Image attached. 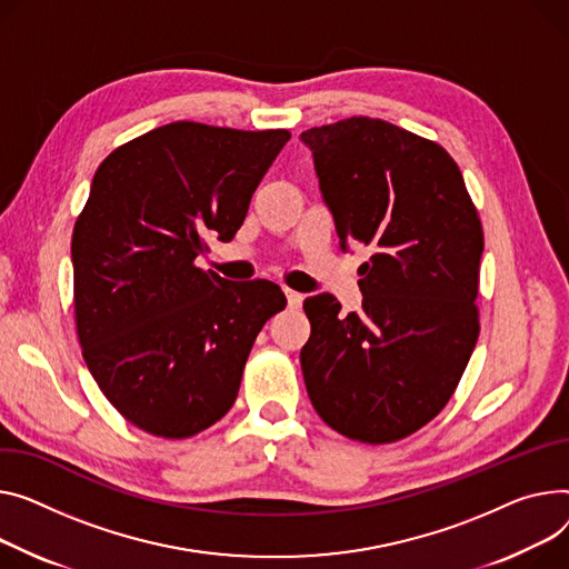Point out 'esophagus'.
<instances>
[{"instance_id":"1","label":"esophagus","mask_w":569,"mask_h":569,"mask_svg":"<svg viewBox=\"0 0 569 569\" xmlns=\"http://www.w3.org/2000/svg\"><path fill=\"white\" fill-rule=\"evenodd\" d=\"M286 299H288V307L290 309H299L301 301H305V295L295 292V290H286Z\"/></svg>"}]
</instances>
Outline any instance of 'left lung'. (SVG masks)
Wrapping results in <instances>:
<instances>
[{
  "instance_id": "8db88e82",
  "label": "left lung",
  "mask_w": 569,
  "mask_h": 569,
  "mask_svg": "<svg viewBox=\"0 0 569 569\" xmlns=\"http://www.w3.org/2000/svg\"><path fill=\"white\" fill-rule=\"evenodd\" d=\"M299 139L340 249H372L359 268V313H340L329 292L305 299V385L336 432L398 441L443 409L476 348L480 219L458 164L435 141L368 117Z\"/></svg>"
}]
</instances>
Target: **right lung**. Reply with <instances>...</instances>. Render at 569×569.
<instances>
[{"mask_svg": "<svg viewBox=\"0 0 569 569\" xmlns=\"http://www.w3.org/2000/svg\"><path fill=\"white\" fill-rule=\"evenodd\" d=\"M290 134L176 121L98 167L72 231L74 322L104 398L137 428L192 437L229 411L272 281L199 270L206 238L231 242Z\"/></svg>", "mask_w": 569, "mask_h": 569, "instance_id": "1", "label": "right lung"}]
</instances>
